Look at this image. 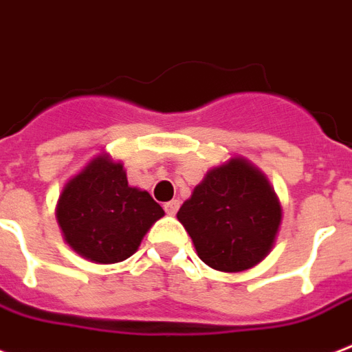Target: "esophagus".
I'll use <instances>...</instances> for the list:
<instances>
[{
	"mask_svg": "<svg viewBox=\"0 0 352 352\" xmlns=\"http://www.w3.org/2000/svg\"><path fill=\"white\" fill-rule=\"evenodd\" d=\"M179 206H181L179 199H173V201H170V203H166L164 205L166 214H168V216H175L177 210H179Z\"/></svg>",
	"mask_w": 352,
	"mask_h": 352,
	"instance_id": "1",
	"label": "esophagus"
}]
</instances>
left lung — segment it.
I'll use <instances>...</instances> for the list:
<instances>
[{
    "label": "left lung",
    "instance_id": "1",
    "mask_svg": "<svg viewBox=\"0 0 352 352\" xmlns=\"http://www.w3.org/2000/svg\"><path fill=\"white\" fill-rule=\"evenodd\" d=\"M177 219L212 270L240 273L270 254L283 206L267 177L248 158L232 157L206 171Z\"/></svg>",
    "mask_w": 352,
    "mask_h": 352
}]
</instances>
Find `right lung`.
<instances>
[{
    "label": "right lung",
    "mask_w": 352,
    "mask_h": 352,
    "mask_svg": "<svg viewBox=\"0 0 352 352\" xmlns=\"http://www.w3.org/2000/svg\"><path fill=\"white\" fill-rule=\"evenodd\" d=\"M64 241L94 264H116L164 216L146 190L129 186L120 160L99 153L64 184L55 208Z\"/></svg>",
    "instance_id": "obj_1"
}]
</instances>
